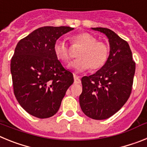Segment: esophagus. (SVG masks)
Listing matches in <instances>:
<instances>
[{
	"instance_id": "esophagus-1",
	"label": "esophagus",
	"mask_w": 147,
	"mask_h": 147,
	"mask_svg": "<svg viewBox=\"0 0 147 147\" xmlns=\"http://www.w3.org/2000/svg\"><path fill=\"white\" fill-rule=\"evenodd\" d=\"M80 82H81V80H80V78L79 77V76H77L75 75L74 76V83H76V84H80Z\"/></svg>"
}]
</instances>
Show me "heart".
Instances as JSON below:
<instances>
[{
  "instance_id": "heart-1",
  "label": "heart",
  "mask_w": 147,
  "mask_h": 147,
  "mask_svg": "<svg viewBox=\"0 0 147 147\" xmlns=\"http://www.w3.org/2000/svg\"><path fill=\"white\" fill-rule=\"evenodd\" d=\"M74 45H80L82 49L78 54L79 59L73 61L70 67L76 72L80 73L88 70H98L103 67L109 57L108 45L102 41H98L96 36L84 32L74 35L71 37ZM54 52L56 57L65 63L71 59L69 48L64 40L58 39L54 45Z\"/></svg>"
}]
</instances>
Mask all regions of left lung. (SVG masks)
<instances>
[{
  "label": "left lung",
  "instance_id": "8db88e82",
  "mask_svg": "<svg viewBox=\"0 0 147 147\" xmlns=\"http://www.w3.org/2000/svg\"><path fill=\"white\" fill-rule=\"evenodd\" d=\"M107 37L110 54L106 64L89 76L82 78L80 105L82 112L96 120H103L117 113L132 92L136 63L127 41L107 28H92Z\"/></svg>",
  "mask_w": 147,
  "mask_h": 147
}]
</instances>
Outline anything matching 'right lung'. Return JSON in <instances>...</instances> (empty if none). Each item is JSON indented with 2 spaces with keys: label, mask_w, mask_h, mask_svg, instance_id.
Returning a JSON list of instances; mask_svg holds the SVG:
<instances>
[{
  "label": "right lung",
  "mask_w": 147,
  "mask_h": 147,
  "mask_svg": "<svg viewBox=\"0 0 147 147\" xmlns=\"http://www.w3.org/2000/svg\"><path fill=\"white\" fill-rule=\"evenodd\" d=\"M69 26H44L20 40L11 59L14 93L30 115L46 119L57 113L67 90L74 82L71 72L62 65L54 45Z\"/></svg>",
  "instance_id": "add662e5"
}]
</instances>
